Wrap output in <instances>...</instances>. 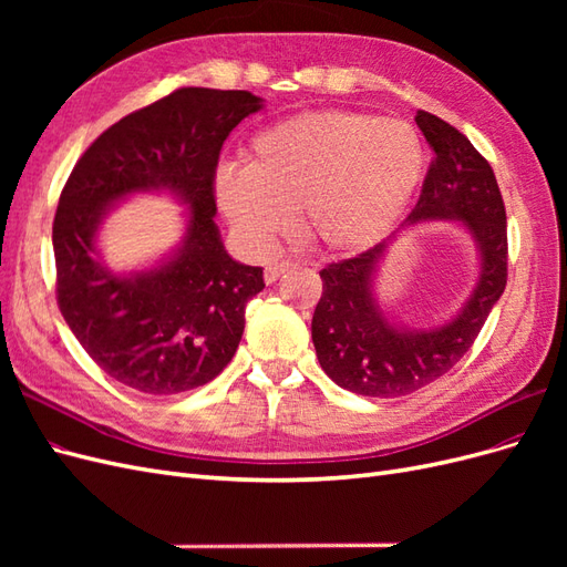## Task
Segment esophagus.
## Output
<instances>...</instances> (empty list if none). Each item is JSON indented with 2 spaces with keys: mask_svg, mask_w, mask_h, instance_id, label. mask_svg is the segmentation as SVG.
Listing matches in <instances>:
<instances>
[{
  "mask_svg": "<svg viewBox=\"0 0 567 567\" xmlns=\"http://www.w3.org/2000/svg\"><path fill=\"white\" fill-rule=\"evenodd\" d=\"M293 267H296L293 262H271V265L265 267V281H267V284H274V281H277V279L281 277V274L290 271Z\"/></svg>",
  "mask_w": 567,
  "mask_h": 567,
  "instance_id": "obj_1",
  "label": "esophagus"
}]
</instances>
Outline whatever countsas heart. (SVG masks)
Segmentation results:
<instances>
[{
    "instance_id": "heart-1",
    "label": "heart",
    "mask_w": 567,
    "mask_h": 567,
    "mask_svg": "<svg viewBox=\"0 0 567 567\" xmlns=\"http://www.w3.org/2000/svg\"><path fill=\"white\" fill-rule=\"evenodd\" d=\"M425 148L404 120L317 111L255 134L246 165H219L215 200L244 241L265 250L290 213L315 248L359 255L398 227L423 179Z\"/></svg>"
}]
</instances>
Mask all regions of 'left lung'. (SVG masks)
Listing matches in <instances>:
<instances>
[{"label":"left lung","instance_id":"left-lung-1","mask_svg":"<svg viewBox=\"0 0 567 567\" xmlns=\"http://www.w3.org/2000/svg\"><path fill=\"white\" fill-rule=\"evenodd\" d=\"M416 125L435 153L416 208L379 246L319 271L323 293L312 317L319 364L336 385L364 398H404L437 381L468 352L506 288V210L489 163L437 115L416 111ZM425 220L467 229L478 279L447 322L414 330L382 310L374 279L393 238Z\"/></svg>","mask_w":567,"mask_h":567}]
</instances>
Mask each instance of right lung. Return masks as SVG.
I'll use <instances>...</instances> for the list:
<instances>
[{"mask_svg":"<svg viewBox=\"0 0 567 567\" xmlns=\"http://www.w3.org/2000/svg\"><path fill=\"white\" fill-rule=\"evenodd\" d=\"M262 99L184 87L130 113L84 151L54 217L56 296L65 323L111 379L146 394L210 383L241 342L262 267L236 262L215 225L221 144ZM136 193L185 205L183 241L144 270L115 272L100 257L103 219Z\"/></svg>","mask_w":567,"mask_h":567,"instance_id":"1","label":"right lung"}]
</instances>
